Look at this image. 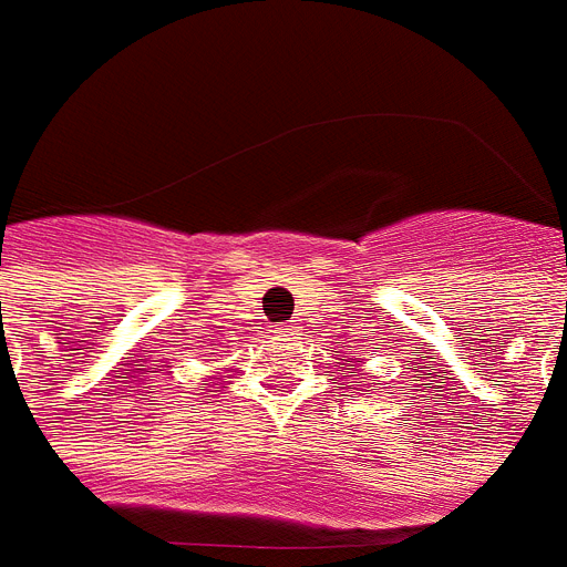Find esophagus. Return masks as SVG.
I'll return each instance as SVG.
<instances>
[{
    "label": "esophagus",
    "mask_w": 567,
    "mask_h": 567,
    "mask_svg": "<svg viewBox=\"0 0 567 567\" xmlns=\"http://www.w3.org/2000/svg\"><path fill=\"white\" fill-rule=\"evenodd\" d=\"M293 334H297V326H293V322H288V326H279V328H274V331H270V337H274L276 342L293 340Z\"/></svg>",
    "instance_id": "34e87169"
}]
</instances>
